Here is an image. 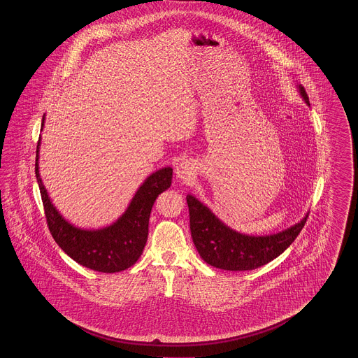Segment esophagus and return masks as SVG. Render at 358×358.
Here are the masks:
<instances>
[{"label":"esophagus","mask_w":358,"mask_h":358,"mask_svg":"<svg viewBox=\"0 0 358 358\" xmlns=\"http://www.w3.org/2000/svg\"><path fill=\"white\" fill-rule=\"evenodd\" d=\"M193 171V164L190 161H182L178 164L176 173L180 178H187Z\"/></svg>","instance_id":"34e87169"}]
</instances>
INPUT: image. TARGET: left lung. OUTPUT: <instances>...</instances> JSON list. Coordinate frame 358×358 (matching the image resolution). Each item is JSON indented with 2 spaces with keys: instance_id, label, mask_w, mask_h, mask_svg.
Segmentation results:
<instances>
[{
  "instance_id": "1",
  "label": "left lung",
  "mask_w": 358,
  "mask_h": 358,
  "mask_svg": "<svg viewBox=\"0 0 358 358\" xmlns=\"http://www.w3.org/2000/svg\"><path fill=\"white\" fill-rule=\"evenodd\" d=\"M301 95L308 102L306 91L299 85ZM193 243L205 262L228 271L255 270L285 252L306 224V217L289 229L270 236H248L222 224L205 205L187 196Z\"/></svg>"
}]
</instances>
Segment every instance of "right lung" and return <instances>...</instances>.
I'll return each mask as SVG.
<instances>
[{
  "mask_svg": "<svg viewBox=\"0 0 358 358\" xmlns=\"http://www.w3.org/2000/svg\"><path fill=\"white\" fill-rule=\"evenodd\" d=\"M38 146L40 139L37 142L34 171L52 238L69 257L94 271L120 273L131 267L145 248L154 201L159 193L171 187L173 169L164 168L153 173L138 189L118 222L98 231H85L66 222L52 205L38 174Z\"/></svg>",
  "mask_w": 358,
  "mask_h": 358,
  "instance_id": "obj_1",
  "label": "right lung"
}]
</instances>
